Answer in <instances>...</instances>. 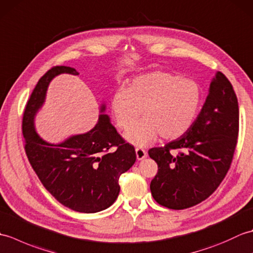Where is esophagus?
<instances>
[{
	"label": "esophagus",
	"mask_w": 253,
	"mask_h": 253,
	"mask_svg": "<svg viewBox=\"0 0 253 253\" xmlns=\"http://www.w3.org/2000/svg\"><path fill=\"white\" fill-rule=\"evenodd\" d=\"M136 155L138 160H143L147 157V151L142 148H136Z\"/></svg>",
	"instance_id": "esophagus-1"
}]
</instances>
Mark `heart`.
<instances>
[{
	"label": "heart",
	"mask_w": 253,
	"mask_h": 253,
	"mask_svg": "<svg viewBox=\"0 0 253 253\" xmlns=\"http://www.w3.org/2000/svg\"><path fill=\"white\" fill-rule=\"evenodd\" d=\"M201 103L197 82L165 72L133 78L113 95L111 107L117 126L126 130L143 112L145 118L125 133L128 141L147 146L160 135L166 140L181 137L195 122Z\"/></svg>",
	"instance_id": "1"
}]
</instances>
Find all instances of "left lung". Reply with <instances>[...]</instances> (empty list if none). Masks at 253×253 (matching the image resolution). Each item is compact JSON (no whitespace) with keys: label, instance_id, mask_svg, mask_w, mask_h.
I'll use <instances>...</instances> for the list:
<instances>
[{"label":"left lung","instance_id":"1","mask_svg":"<svg viewBox=\"0 0 253 253\" xmlns=\"http://www.w3.org/2000/svg\"><path fill=\"white\" fill-rule=\"evenodd\" d=\"M238 131L237 96L226 76L218 72L189 130L164 147L149 150L158 164L150 184L154 200L162 207L182 210L208 199L230 168ZM173 149L179 153L171 155Z\"/></svg>","mask_w":253,"mask_h":253}]
</instances>
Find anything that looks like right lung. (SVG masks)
<instances>
[{"instance_id": "obj_1", "label": "right lung", "mask_w": 253, "mask_h": 253, "mask_svg": "<svg viewBox=\"0 0 253 253\" xmlns=\"http://www.w3.org/2000/svg\"><path fill=\"white\" fill-rule=\"evenodd\" d=\"M63 73L79 75L72 67H52L39 79L27 102L21 126L25 151L42 185L64 207L82 213L100 212L117 199L120 176L136 162L135 148L105 114L87 133L60 144L47 143L38 136L35 115L43 104L50 82ZM104 110L102 105L101 112Z\"/></svg>"}]
</instances>
